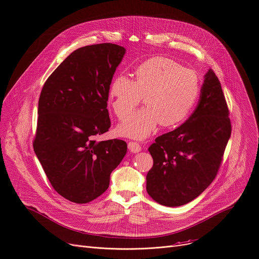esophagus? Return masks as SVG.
Returning a JSON list of instances; mask_svg holds the SVG:
<instances>
[{"label":"esophagus","instance_id":"esophagus-1","mask_svg":"<svg viewBox=\"0 0 259 259\" xmlns=\"http://www.w3.org/2000/svg\"><path fill=\"white\" fill-rule=\"evenodd\" d=\"M128 148H129V150H130L131 152H135V153L141 151V146H140V144L137 143V142H135V141H129V142H128Z\"/></svg>","mask_w":259,"mask_h":259}]
</instances>
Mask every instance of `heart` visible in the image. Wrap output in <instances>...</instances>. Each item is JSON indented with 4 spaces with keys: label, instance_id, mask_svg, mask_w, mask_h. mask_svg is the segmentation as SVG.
I'll return each instance as SVG.
<instances>
[{
    "label": "heart",
    "instance_id": "heart-1",
    "mask_svg": "<svg viewBox=\"0 0 259 259\" xmlns=\"http://www.w3.org/2000/svg\"><path fill=\"white\" fill-rule=\"evenodd\" d=\"M135 80L117 75L111 82V106L120 120L125 119L145 96L147 107L130 115L119 132L132 138H145L160 123L175 126L191 113L198 95L199 78L195 71L166 58H152L134 72Z\"/></svg>",
    "mask_w": 259,
    "mask_h": 259
}]
</instances>
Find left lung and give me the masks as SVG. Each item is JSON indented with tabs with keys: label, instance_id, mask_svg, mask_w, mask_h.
Masks as SVG:
<instances>
[{
	"label": "left lung",
	"instance_id": "8db88e82",
	"mask_svg": "<svg viewBox=\"0 0 259 259\" xmlns=\"http://www.w3.org/2000/svg\"><path fill=\"white\" fill-rule=\"evenodd\" d=\"M221 82L209 69L197 108L177 129L155 138L146 190L156 202L180 206L199 196L215 178L232 126Z\"/></svg>",
	"mask_w": 259,
	"mask_h": 259
}]
</instances>
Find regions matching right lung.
<instances>
[{
	"label": "right lung",
	"mask_w": 259,
	"mask_h": 259,
	"mask_svg": "<svg viewBox=\"0 0 259 259\" xmlns=\"http://www.w3.org/2000/svg\"><path fill=\"white\" fill-rule=\"evenodd\" d=\"M125 52L110 42L80 48L41 90L33 149L53 188L72 202L101 196L126 154L127 143L121 139H95L111 127L109 89Z\"/></svg>",
	"instance_id": "right-lung-1"
}]
</instances>
